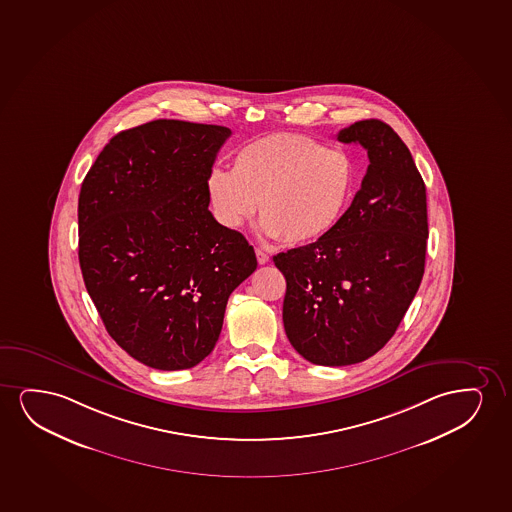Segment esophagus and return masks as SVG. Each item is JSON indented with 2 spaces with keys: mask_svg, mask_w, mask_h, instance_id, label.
<instances>
[{
  "mask_svg": "<svg viewBox=\"0 0 512 512\" xmlns=\"http://www.w3.org/2000/svg\"><path fill=\"white\" fill-rule=\"evenodd\" d=\"M255 255H257V262H259L260 266H264L269 262V255H267L264 250H260V248H255Z\"/></svg>",
  "mask_w": 512,
  "mask_h": 512,
  "instance_id": "1",
  "label": "esophagus"
}]
</instances>
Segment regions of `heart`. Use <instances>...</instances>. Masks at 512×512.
Instances as JSON below:
<instances>
[{"label": "heart", "instance_id": "obj_1", "mask_svg": "<svg viewBox=\"0 0 512 512\" xmlns=\"http://www.w3.org/2000/svg\"><path fill=\"white\" fill-rule=\"evenodd\" d=\"M358 180V163L346 149L302 133H273L239 147L231 172L210 168L205 193L220 226H241L257 203L269 238L306 245L335 229Z\"/></svg>", "mask_w": 512, "mask_h": 512}]
</instances>
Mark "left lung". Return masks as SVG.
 <instances>
[{"label":"left lung","instance_id":"left-lung-1","mask_svg":"<svg viewBox=\"0 0 512 512\" xmlns=\"http://www.w3.org/2000/svg\"><path fill=\"white\" fill-rule=\"evenodd\" d=\"M337 139L368 153L361 189L333 231L273 257L286 337L323 366L354 365L389 342L419 290L429 236L424 180L398 133L363 120Z\"/></svg>","mask_w":512,"mask_h":512}]
</instances>
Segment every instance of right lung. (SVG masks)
Returning <instances> with one entry per match:
<instances>
[{
  "instance_id": "1",
  "label": "right lung",
  "mask_w": 512,
  "mask_h": 512,
  "mask_svg": "<svg viewBox=\"0 0 512 512\" xmlns=\"http://www.w3.org/2000/svg\"><path fill=\"white\" fill-rule=\"evenodd\" d=\"M231 130L149 121L114 135L81 184L80 267L107 333L156 370L201 363L227 299L257 269L208 210L206 173Z\"/></svg>"
}]
</instances>
